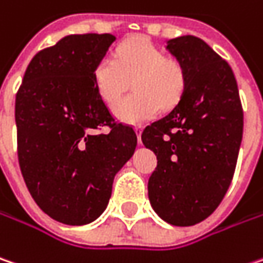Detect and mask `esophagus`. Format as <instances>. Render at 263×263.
Segmentation results:
<instances>
[{
    "label": "esophagus",
    "instance_id": "34e87169",
    "mask_svg": "<svg viewBox=\"0 0 263 263\" xmlns=\"http://www.w3.org/2000/svg\"><path fill=\"white\" fill-rule=\"evenodd\" d=\"M135 132H137V138H138V144H141V131H143V128L140 126V125H137L135 128Z\"/></svg>",
    "mask_w": 263,
    "mask_h": 263
}]
</instances>
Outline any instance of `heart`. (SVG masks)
<instances>
[{
    "label": "heart",
    "mask_w": 263,
    "mask_h": 263,
    "mask_svg": "<svg viewBox=\"0 0 263 263\" xmlns=\"http://www.w3.org/2000/svg\"><path fill=\"white\" fill-rule=\"evenodd\" d=\"M129 80L134 93L117 101L113 113L122 122L141 123L155 116L159 105L168 108L177 102L184 87V70L148 40L134 39L119 46L115 58H101L93 70L95 87L108 104L122 95Z\"/></svg>",
    "instance_id": "obj_1"
}]
</instances>
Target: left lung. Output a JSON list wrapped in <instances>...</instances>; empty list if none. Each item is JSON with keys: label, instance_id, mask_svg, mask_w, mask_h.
<instances>
[{"label": "left lung", "instance_id": "8db88e82", "mask_svg": "<svg viewBox=\"0 0 263 263\" xmlns=\"http://www.w3.org/2000/svg\"><path fill=\"white\" fill-rule=\"evenodd\" d=\"M165 49L184 70L178 102L141 134L158 166L148 178L156 214L174 226L207 219L222 202L242 140V107L229 64L204 40L183 35Z\"/></svg>", "mask_w": 263, "mask_h": 263}]
</instances>
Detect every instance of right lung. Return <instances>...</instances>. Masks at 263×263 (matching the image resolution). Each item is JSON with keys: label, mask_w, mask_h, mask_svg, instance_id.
Listing matches in <instances>:
<instances>
[{"label": "right lung", "mask_w": 263, "mask_h": 263, "mask_svg": "<svg viewBox=\"0 0 263 263\" xmlns=\"http://www.w3.org/2000/svg\"><path fill=\"white\" fill-rule=\"evenodd\" d=\"M116 40L67 35L32 58L16 95L17 156L26 187L56 222L87 224L107 209L137 135L116 123L93 70ZM107 129V132H104Z\"/></svg>", "instance_id": "right-lung-1"}]
</instances>
